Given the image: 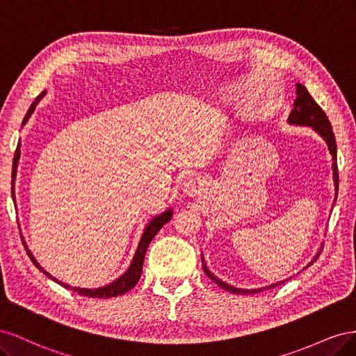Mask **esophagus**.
<instances>
[{"label":"esophagus","instance_id":"obj_1","mask_svg":"<svg viewBox=\"0 0 356 356\" xmlns=\"http://www.w3.org/2000/svg\"><path fill=\"white\" fill-rule=\"evenodd\" d=\"M202 186L203 184L200 182V179H196V178H190L184 184L186 193H187V195H191V196L199 195V193L202 191Z\"/></svg>","mask_w":356,"mask_h":356}]
</instances>
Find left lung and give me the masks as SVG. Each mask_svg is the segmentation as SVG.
I'll return each mask as SVG.
<instances>
[{
	"label": "left lung",
	"mask_w": 356,
	"mask_h": 356,
	"mask_svg": "<svg viewBox=\"0 0 356 356\" xmlns=\"http://www.w3.org/2000/svg\"><path fill=\"white\" fill-rule=\"evenodd\" d=\"M288 122L291 124H301V126H312L315 129V131L325 139L327 144H328V149L332 156V172H334V186H336V193L339 191V169H337V147H336V136L332 134V127L331 123L328 120L327 114L324 113V110L321 108V106L315 102V99L312 98L310 93L306 90V88L303 84L297 83V99L294 102V108L291 111L289 117H288ZM337 196V195H336ZM318 257V255H316ZM203 260V258H202ZM314 263V261H312ZM310 263V264H312ZM203 270L207 273L212 281L217 284L218 286H221L222 289H227L229 293L233 294H255V293H260L264 288L260 289H242V288H234L229 284L222 282L221 279L215 277L208 268L207 266H203ZM282 282L270 285L267 288H273L276 285H281Z\"/></svg>",
	"instance_id": "left-lung-1"
}]
</instances>
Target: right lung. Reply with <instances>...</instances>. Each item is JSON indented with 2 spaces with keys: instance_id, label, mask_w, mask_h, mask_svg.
I'll return each instance as SVG.
<instances>
[{
  "instance_id": "add662e5",
  "label": "right lung",
  "mask_w": 356,
  "mask_h": 356,
  "mask_svg": "<svg viewBox=\"0 0 356 356\" xmlns=\"http://www.w3.org/2000/svg\"><path fill=\"white\" fill-rule=\"evenodd\" d=\"M44 93H46V92H41V93L37 96V98H35V101L32 102V105L29 106V110H28V113H26V115H25V118H24V123L28 122L29 115L32 114V111L35 110V106H37L38 101L42 98V96H44ZM19 157H20V143L17 144L16 153H15V157H13V168H12V178H13V179H12V193H13V196H15V188H13V187H15V177H16V169H17ZM170 217H172V211L169 209V211L163 212L161 215H159V217H156V218H153L152 221H149V224L147 225V229L144 230L141 242H139V245H138V250H136V252H135L134 261H132L131 267L127 268V272H126L123 276L118 277L117 281L111 282L110 285H105V286H102V288H96V289L70 286V285H67V284L59 282L56 277H53L51 275H49L47 272H44V268H42V267L37 263V260L34 258V255L31 254V251L28 250V246L25 245V242H24V241H22V242H24L25 250H26V252H28V255H29V258H31V261L34 263V264L37 266V268H40L41 272H44L50 279H53V281H55V282L60 284L63 288L72 289L74 293H77V294L84 296V297H92V298H110V297H117V296H122V294L127 293L129 289H132V288L138 284L139 277H141V273H143V264H144V257H145V252H147V248H148L149 242L153 241L154 236L159 233V230H160L161 227H163V225L170 220Z\"/></svg>"
}]
</instances>
